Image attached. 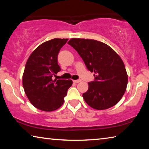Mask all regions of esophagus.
<instances>
[{"instance_id":"obj_1","label":"esophagus","mask_w":149,"mask_h":149,"mask_svg":"<svg viewBox=\"0 0 149 149\" xmlns=\"http://www.w3.org/2000/svg\"><path fill=\"white\" fill-rule=\"evenodd\" d=\"M73 81H74V83H75V84H78V83H79L80 81H81V79H77V80H73Z\"/></svg>"}]
</instances>
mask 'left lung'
<instances>
[{
    "mask_svg": "<svg viewBox=\"0 0 149 149\" xmlns=\"http://www.w3.org/2000/svg\"><path fill=\"white\" fill-rule=\"evenodd\" d=\"M68 44L78 52L87 68L95 74V80L88 83L89 89L83 94L87 104L96 110L116 104L125 93L128 81L119 55L104 42L94 39L73 38Z\"/></svg>",
    "mask_w": 149,
    "mask_h": 149,
    "instance_id": "obj_1",
    "label": "left lung"
}]
</instances>
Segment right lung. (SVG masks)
Returning a JSON list of instances; mask_svg holds the SVG:
<instances>
[{"label":"right lung","instance_id":"obj_1","mask_svg":"<svg viewBox=\"0 0 149 149\" xmlns=\"http://www.w3.org/2000/svg\"><path fill=\"white\" fill-rule=\"evenodd\" d=\"M68 39H54L43 42L26 62L22 84L30 102L39 110L50 112L63 104L71 79H52L61 69L58 54Z\"/></svg>","mask_w":149,"mask_h":149}]
</instances>
